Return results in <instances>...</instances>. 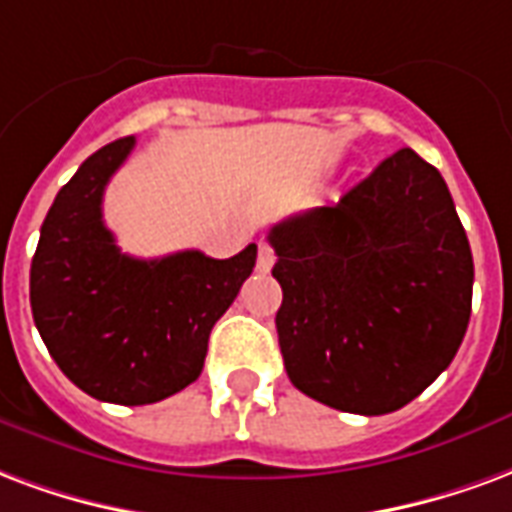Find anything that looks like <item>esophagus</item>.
<instances>
[{
	"label": "esophagus",
	"instance_id": "esophagus-1",
	"mask_svg": "<svg viewBox=\"0 0 512 512\" xmlns=\"http://www.w3.org/2000/svg\"><path fill=\"white\" fill-rule=\"evenodd\" d=\"M275 264V251H272L267 242H259V259H256V270L270 272Z\"/></svg>",
	"mask_w": 512,
	"mask_h": 512
}]
</instances>
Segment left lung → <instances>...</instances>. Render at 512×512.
I'll return each mask as SVG.
<instances>
[{"label":"left lung","mask_w":512,"mask_h":512,"mask_svg":"<svg viewBox=\"0 0 512 512\" xmlns=\"http://www.w3.org/2000/svg\"><path fill=\"white\" fill-rule=\"evenodd\" d=\"M275 316L292 384L319 404L387 414L453 363L475 264L442 174L398 149L338 204L270 229Z\"/></svg>","instance_id":"8db88e82"}]
</instances>
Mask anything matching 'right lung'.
<instances>
[{"instance_id":"add662e5","label":"right lung","mask_w":512,"mask_h":512,"mask_svg":"<svg viewBox=\"0 0 512 512\" xmlns=\"http://www.w3.org/2000/svg\"><path fill=\"white\" fill-rule=\"evenodd\" d=\"M133 147V136L119 138L78 166L40 226L29 272L32 316L54 363L119 406L155 404L199 379L212 327L256 267V245L231 259L119 251L103 193Z\"/></svg>"}]
</instances>
